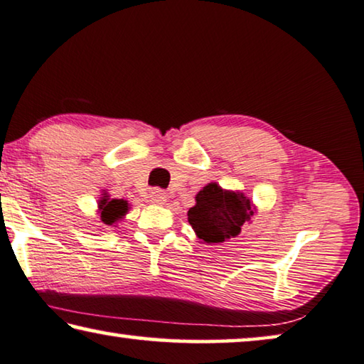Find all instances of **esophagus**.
<instances>
[{"instance_id": "obj_1", "label": "esophagus", "mask_w": 364, "mask_h": 364, "mask_svg": "<svg viewBox=\"0 0 364 364\" xmlns=\"http://www.w3.org/2000/svg\"><path fill=\"white\" fill-rule=\"evenodd\" d=\"M151 200L154 204H165L166 203V193L161 189H152Z\"/></svg>"}]
</instances>
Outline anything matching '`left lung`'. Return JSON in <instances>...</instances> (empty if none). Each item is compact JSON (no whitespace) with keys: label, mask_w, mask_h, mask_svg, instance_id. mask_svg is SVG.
<instances>
[{"label":"left lung","mask_w":364,"mask_h":364,"mask_svg":"<svg viewBox=\"0 0 364 364\" xmlns=\"http://www.w3.org/2000/svg\"><path fill=\"white\" fill-rule=\"evenodd\" d=\"M255 215V205L243 193L227 191L209 183L196 194V205L188 210V222L204 243H223L241 232Z\"/></svg>","instance_id":"left-lung-1"}]
</instances>
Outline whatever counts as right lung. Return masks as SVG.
Returning <instances> with one entry per match:
<instances>
[{
	"label": "right lung",
	"mask_w": 364,
	"mask_h": 364,
	"mask_svg": "<svg viewBox=\"0 0 364 364\" xmlns=\"http://www.w3.org/2000/svg\"><path fill=\"white\" fill-rule=\"evenodd\" d=\"M129 210L128 200L124 199H109V196L105 193L102 194L99 200V212L100 220L105 225H113L121 220Z\"/></svg>",
	"instance_id": "1"
}]
</instances>
